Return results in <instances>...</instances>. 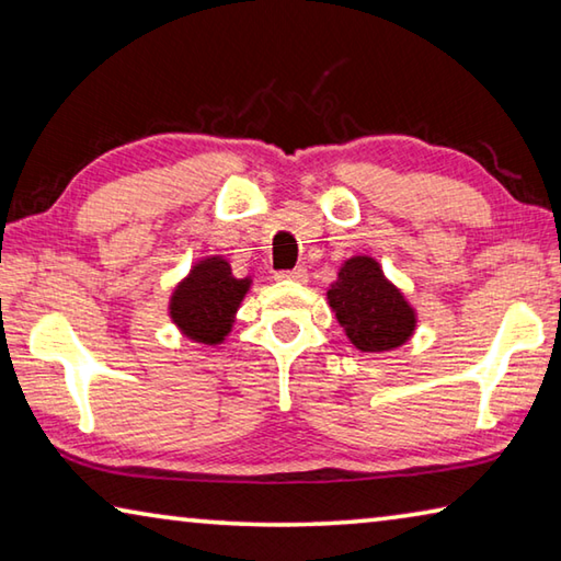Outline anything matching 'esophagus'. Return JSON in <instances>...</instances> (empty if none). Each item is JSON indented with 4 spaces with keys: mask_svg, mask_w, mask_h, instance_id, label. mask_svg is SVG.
<instances>
[{
    "mask_svg": "<svg viewBox=\"0 0 561 561\" xmlns=\"http://www.w3.org/2000/svg\"><path fill=\"white\" fill-rule=\"evenodd\" d=\"M274 279H279V282H307V270H304V267L282 270V272L274 274Z\"/></svg>",
    "mask_w": 561,
    "mask_h": 561,
    "instance_id": "34e87169",
    "label": "esophagus"
}]
</instances>
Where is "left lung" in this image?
<instances>
[{
  "instance_id": "obj_1",
  "label": "left lung",
  "mask_w": 561,
  "mask_h": 561,
  "mask_svg": "<svg viewBox=\"0 0 561 561\" xmlns=\"http://www.w3.org/2000/svg\"><path fill=\"white\" fill-rule=\"evenodd\" d=\"M329 307L358 351L378 354L405 344L415 331V311L374 257H351L327 291Z\"/></svg>"
}]
</instances>
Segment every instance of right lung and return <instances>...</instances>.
Masks as SVG:
<instances>
[{"label": "right lung", "mask_w": 561, "mask_h": 561, "mask_svg": "<svg viewBox=\"0 0 561 561\" xmlns=\"http://www.w3.org/2000/svg\"><path fill=\"white\" fill-rule=\"evenodd\" d=\"M247 289L250 279H237L222 257L201 260L170 297V319L197 344H222Z\"/></svg>", "instance_id": "right-lung-1"}]
</instances>
